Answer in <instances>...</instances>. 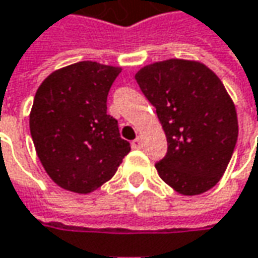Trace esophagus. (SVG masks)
I'll return each instance as SVG.
<instances>
[{
  "label": "esophagus",
  "instance_id": "obj_1",
  "mask_svg": "<svg viewBox=\"0 0 258 258\" xmlns=\"http://www.w3.org/2000/svg\"><path fill=\"white\" fill-rule=\"evenodd\" d=\"M131 146H133V149H140L142 148V140L137 137V139H134L133 142H131Z\"/></svg>",
  "mask_w": 258,
  "mask_h": 258
}]
</instances>
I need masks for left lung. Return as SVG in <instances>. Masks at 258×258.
Segmentation results:
<instances>
[{
  "mask_svg": "<svg viewBox=\"0 0 258 258\" xmlns=\"http://www.w3.org/2000/svg\"><path fill=\"white\" fill-rule=\"evenodd\" d=\"M136 81L167 136L159 177L181 195L216 186L238 140L236 109L219 77L199 61L170 59L142 68Z\"/></svg>",
  "mask_w": 258,
  "mask_h": 258,
  "instance_id": "1",
  "label": "left lung"
}]
</instances>
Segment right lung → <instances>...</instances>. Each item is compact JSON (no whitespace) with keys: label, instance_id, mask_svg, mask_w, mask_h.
<instances>
[{"label":"right lung","instance_id":"right-lung-1","mask_svg":"<svg viewBox=\"0 0 258 258\" xmlns=\"http://www.w3.org/2000/svg\"><path fill=\"white\" fill-rule=\"evenodd\" d=\"M121 68L78 61L54 71L36 90L29 116L36 155L60 187L90 194L116 173L131 151L107 94Z\"/></svg>","mask_w":258,"mask_h":258}]
</instances>
